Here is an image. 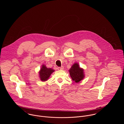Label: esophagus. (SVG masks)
<instances>
[{"label": "esophagus", "instance_id": "1", "mask_svg": "<svg viewBox=\"0 0 124 124\" xmlns=\"http://www.w3.org/2000/svg\"><path fill=\"white\" fill-rule=\"evenodd\" d=\"M58 69L59 70H63L64 69V67L63 66H62L61 67H58Z\"/></svg>", "mask_w": 124, "mask_h": 124}]
</instances>
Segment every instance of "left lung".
Returning a JSON list of instances; mask_svg holds the SVG:
<instances>
[{
    "mask_svg": "<svg viewBox=\"0 0 124 124\" xmlns=\"http://www.w3.org/2000/svg\"><path fill=\"white\" fill-rule=\"evenodd\" d=\"M70 75L72 81L75 83H78L83 80L85 77L84 69L80 67L77 62L74 63L69 70Z\"/></svg>",
    "mask_w": 124,
    "mask_h": 124,
    "instance_id": "1",
    "label": "left lung"
}]
</instances>
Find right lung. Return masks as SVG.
<instances>
[{
	"label": "right lung",
	"mask_w": 124,
	"mask_h": 124,
	"mask_svg": "<svg viewBox=\"0 0 124 124\" xmlns=\"http://www.w3.org/2000/svg\"><path fill=\"white\" fill-rule=\"evenodd\" d=\"M54 71V70L53 69L47 68L45 64H42L40 70L39 71L40 80L42 82L47 81Z\"/></svg>",
	"instance_id": "add662e5"
}]
</instances>
